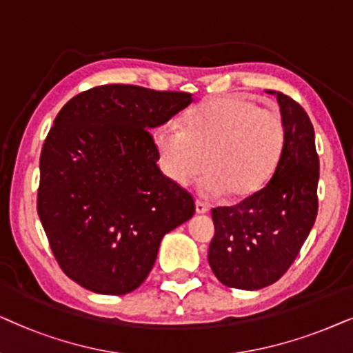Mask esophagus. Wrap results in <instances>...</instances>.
Returning a JSON list of instances; mask_svg holds the SVG:
<instances>
[{
    "instance_id": "esophagus-1",
    "label": "esophagus",
    "mask_w": 353,
    "mask_h": 353,
    "mask_svg": "<svg viewBox=\"0 0 353 353\" xmlns=\"http://www.w3.org/2000/svg\"><path fill=\"white\" fill-rule=\"evenodd\" d=\"M208 205L206 203H203V201H200V200H196L195 201V211L199 214H205V213H208Z\"/></svg>"
}]
</instances>
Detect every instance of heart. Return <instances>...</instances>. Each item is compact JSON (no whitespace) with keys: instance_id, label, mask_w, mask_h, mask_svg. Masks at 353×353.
Returning <instances> with one entry per match:
<instances>
[{"instance_id":"1","label":"heart","mask_w":353,"mask_h":353,"mask_svg":"<svg viewBox=\"0 0 353 353\" xmlns=\"http://www.w3.org/2000/svg\"><path fill=\"white\" fill-rule=\"evenodd\" d=\"M161 171L185 185L206 164L196 184L203 196L229 194L241 200L256 194L278 168L285 147V125L279 112L261 110L242 95L210 98L177 122L153 132Z\"/></svg>"}]
</instances>
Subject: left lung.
<instances>
[{
	"label": "left lung",
	"mask_w": 353,
	"mask_h": 353,
	"mask_svg": "<svg viewBox=\"0 0 353 353\" xmlns=\"http://www.w3.org/2000/svg\"><path fill=\"white\" fill-rule=\"evenodd\" d=\"M285 147L271 181L236 206L211 211L208 263L228 288L256 290L276 283L297 258L318 213L319 159L312 121L281 92Z\"/></svg>",
	"instance_id": "1"
}]
</instances>
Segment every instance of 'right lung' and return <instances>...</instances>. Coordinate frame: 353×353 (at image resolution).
<instances>
[{"label": "right lung", "mask_w": 353, "mask_h": 353, "mask_svg": "<svg viewBox=\"0 0 353 353\" xmlns=\"http://www.w3.org/2000/svg\"><path fill=\"white\" fill-rule=\"evenodd\" d=\"M190 93L101 85L56 116L40 157L39 216L61 270L92 292L124 295L147 279L159 243L195 213L159 171L150 130Z\"/></svg>", "instance_id": "1"}]
</instances>
